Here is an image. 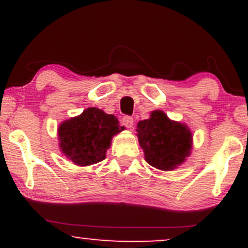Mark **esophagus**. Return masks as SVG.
<instances>
[{
  "label": "esophagus",
  "instance_id": "obj_1",
  "mask_svg": "<svg viewBox=\"0 0 248 248\" xmlns=\"http://www.w3.org/2000/svg\"><path fill=\"white\" fill-rule=\"evenodd\" d=\"M122 124H124V126L127 127V128H132L133 124H134L132 116H129V115L124 116V118H122Z\"/></svg>",
  "mask_w": 248,
  "mask_h": 248
}]
</instances>
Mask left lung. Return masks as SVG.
<instances>
[{"mask_svg": "<svg viewBox=\"0 0 248 248\" xmlns=\"http://www.w3.org/2000/svg\"><path fill=\"white\" fill-rule=\"evenodd\" d=\"M138 136L146 161L162 170H171L189 156L192 136L189 128L171 121L162 110L138 124Z\"/></svg>", "mask_w": 248, "mask_h": 248, "instance_id": "obj_1", "label": "left lung"}]
</instances>
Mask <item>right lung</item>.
Segmentation results:
<instances>
[{
	"instance_id": "1",
	"label": "right lung",
	"mask_w": 248,
	"mask_h": 248,
	"mask_svg": "<svg viewBox=\"0 0 248 248\" xmlns=\"http://www.w3.org/2000/svg\"><path fill=\"white\" fill-rule=\"evenodd\" d=\"M118 119L99 108H87L82 114L64 121L58 130L62 152L78 166L102 161L114 134L120 133Z\"/></svg>"
}]
</instances>
